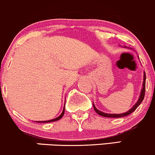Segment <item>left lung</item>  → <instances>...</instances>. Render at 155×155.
<instances>
[{
  "mask_svg": "<svg viewBox=\"0 0 155 155\" xmlns=\"http://www.w3.org/2000/svg\"><path fill=\"white\" fill-rule=\"evenodd\" d=\"M144 81H143V85H142V91H141V93H140V95H139V100L136 104H134V106L133 107H131V108L129 110H128L126 113H123V114H106V113H104L102 111H101V110H99L97 109L96 108H95V105L93 104V108H94V110H95V112L97 113V114H99V115L102 116H104V117H109V118H120V117H124V116H127L128 115H129V114H131V113L134 111L135 110L137 109V107H138L139 105H140L141 103L142 102V101L144 100V94H145V85H146V74H145V72H144Z\"/></svg>",
  "mask_w": 155,
  "mask_h": 155,
  "instance_id": "8db88e82",
  "label": "left lung"
}]
</instances>
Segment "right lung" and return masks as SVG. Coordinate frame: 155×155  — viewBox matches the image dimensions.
I'll use <instances>...</instances> for the list:
<instances>
[{"mask_svg": "<svg viewBox=\"0 0 155 155\" xmlns=\"http://www.w3.org/2000/svg\"><path fill=\"white\" fill-rule=\"evenodd\" d=\"M64 108H63V110H62V114H61L60 115L58 116V117L55 118H54V119L49 120V121H37V122H38V123H49V122H52V121H58V120H60V118H62L63 115H64Z\"/></svg>", "mask_w": 155, "mask_h": 155, "instance_id": "obj_1", "label": "right lung"}]
</instances>
